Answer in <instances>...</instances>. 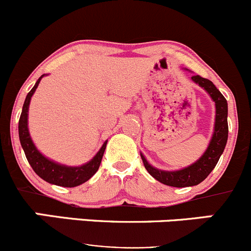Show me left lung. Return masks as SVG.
<instances>
[{
  "instance_id": "1",
  "label": "left lung",
  "mask_w": 251,
  "mask_h": 251,
  "mask_svg": "<svg viewBox=\"0 0 251 251\" xmlns=\"http://www.w3.org/2000/svg\"><path fill=\"white\" fill-rule=\"evenodd\" d=\"M192 81L204 88L211 99L215 101L216 118H215V130H214L213 139L209 144L208 149L204 154L196 162L195 164L185 168V169L176 170V172H164L151 167L145 157L141 154L145 168L159 182L164 185L173 186V187H187V186L198 185L208 176L211 170L218 164L220 156L226 146L227 138H228V123H227V100L221 94L211 81L208 78H203L200 75H195L191 77Z\"/></svg>"
}]
</instances>
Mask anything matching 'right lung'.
<instances>
[{"label":"right lung","mask_w":251,"mask_h":251,"mask_svg":"<svg viewBox=\"0 0 251 251\" xmlns=\"http://www.w3.org/2000/svg\"><path fill=\"white\" fill-rule=\"evenodd\" d=\"M42 77L43 75L38 78V81L36 82L32 89L27 93L26 99H25L24 105H23L22 115H20L19 118L20 144H22L23 150H24L27 162H29L33 172L38 176L42 177L45 181L54 183V185L63 186V187H75V186H78L81 183L88 181L98 172L100 163H101L102 156H104L105 149H106V143L102 145L97 156L89 163L81 165V167H65V165L54 163V162L49 161L37 151L32 140H31L29 129H27V111H29L31 97L35 93L36 88H37Z\"/></svg>","instance_id":"right-lung-1"}]
</instances>
